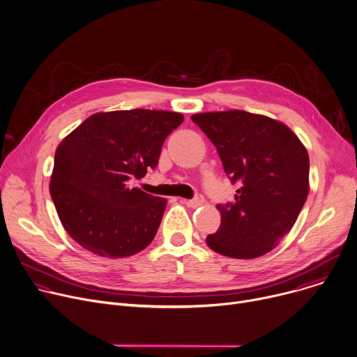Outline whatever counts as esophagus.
<instances>
[{"instance_id":"obj_1","label":"esophagus","mask_w":357,"mask_h":357,"mask_svg":"<svg viewBox=\"0 0 357 357\" xmlns=\"http://www.w3.org/2000/svg\"><path fill=\"white\" fill-rule=\"evenodd\" d=\"M203 202H205V197H203L202 195H196L195 197H192L189 200H185V203L189 208H197V206L203 205Z\"/></svg>"}]
</instances>
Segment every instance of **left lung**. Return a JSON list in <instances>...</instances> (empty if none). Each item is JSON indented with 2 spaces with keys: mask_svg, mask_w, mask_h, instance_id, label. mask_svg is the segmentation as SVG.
<instances>
[{
  "mask_svg": "<svg viewBox=\"0 0 357 357\" xmlns=\"http://www.w3.org/2000/svg\"><path fill=\"white\" fill-rule=\"evenodd\" d=\"M237 183L234 202L218 205L222 223L208 245L231 259H256L292 229L310 192V157L282 123L243 110L193 114Z\"/></svg>",
  "mask_w": 357,
  "mask_h": 357,
  "instance_id": "obj_1",
  "label": "left lung"
}]
</instances>
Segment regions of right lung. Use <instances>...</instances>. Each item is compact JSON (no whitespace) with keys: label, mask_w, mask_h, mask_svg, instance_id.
<instances>
[{"label":"right lung","mask_w":357,"mask_h":357,"mask_svg":"<svg viewBox=\"0 0 357 357\" xmlns=\"http://www.w3.org/2000/svg\"><path fill=\"white\" fill-rule=\"evenodd\" d=\"M181 113L121 110L86 119L56 148L50 196L69 236L101 257L123 259L155 237L167 199L130 188L155 169Z\"/></svg>","instance_id":"add662e5"}]
</instances>
